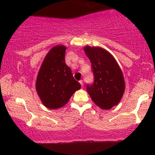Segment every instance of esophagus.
<instances>
[{
  "label": "esophagus",
  "mask_w": 155,
  "mask_h": 155,
  "mask_svg": "<svg viewBox=\"0 0 155 155\" xmlns=\"http://www.w3.org/2000/svg\"><path fill=\"white\" fill-rule=\"evenodd\" d=\"M79 83H80V84H81V87H84V84H83L82 80H80V81H79Z\"/></svg>",
  "instance_id": "1"
}]
</instances>
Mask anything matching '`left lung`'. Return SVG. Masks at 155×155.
Wrapping results in <instances>:
<instances>
[{"mask_svg":"<svg viewBox=\"0 0 155 155\" xmlns=\"http://www.w3.org/2000/svg\"><path fill=\"white\" fill-rule=\"evenodd\" d=\"M92 64L95 81L87 86L92 101L104 110L118 105L125 90L124 76L120 65L111 53L102 47H84Z\"/></svg>","mask_w":155,"mask_h":155,"instance_id":"obj_1","label":"left lung"}]
</instances>
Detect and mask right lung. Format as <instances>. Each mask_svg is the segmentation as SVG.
<instances>
[{"label":"right lung","mask_w":155,"mask_h":155,"mask_svg":"<svg viewBox=\"0 0 155 155\" xmlns=\"http://www.w3.org/2000/svg\"><path fill=\"white\" fill-rule=\"evenodd\" d=\"M66 47L57 45L46 55L35 81V90L44 106L57 109L65 106L81 84L65 62Z\"/></svg>","instance_id":"right-lung-1"}]
</instances>
